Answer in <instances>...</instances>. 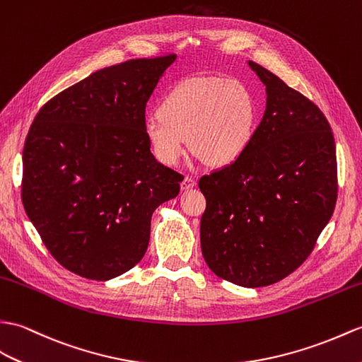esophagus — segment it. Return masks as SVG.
Listing matches in <instances>:
<instances>
[{"label": "esophagus", "mask_w": 362, "mask_h": 362, "mask_svg": "<svg viewBox=\"0 0 362 362\" xmlns=\"http://www.w3.org/2000/svg\"><path fill=\"white\" fill-rule=\"evenodd\" d=\"M194 187H196V180L192 179V177H189V175H185V179H183L182 183H180V188H182L183 191H188V189L194 188Z\"/></svg>", "instance_id": "obj_1"}]
</instances>
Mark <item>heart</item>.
<instances>
[{
    "mask_svg": "<svg viewBox=\"0 0 362 362\" xmlns=\"http://www.w3.org/2000/svg\"><path fill=\"white\" fill-rule=\"evenodd\" d=\"M257 111L248 88L234 78H189L173 88L145 119L151 153L165 166L179 165L192 151L211 166H225L245 153L255 137Z\"/></svg>",
    "mask_w": 362,
    "mask_h": 362,
    "instance_id": "b5f03b06",
    "label": "heart"
}]
</instances>
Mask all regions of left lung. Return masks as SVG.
Here are the masks:
<instances>
[{
	"instance_id": "8db88e82",
	"label": "left lung",
	"mask_w": 362,
	"mask_h": 362,
	"mask_svg": "<svg viewBox=\"0 0 362 362\" xmlns=\"http://www.w3.org/2000/svg\"><path fill=\"white\" fill-rule=\"evenodd\" d=\"M267 106L236 162L202 175V255L211 272L240 287L279 282L312 253L338 197L333 132L312 100L248 62Z\"/></svg>"
}]
</instances>
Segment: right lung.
Wrapping results in <instances>:
<instances>
[{
	"label": "right lung",
	"mask_w": 362,
	"mask_h": 362,
	"mask_svg": "<svg viewBox=\"0 0 362 362\" xmlns=\"http://www.w3.org/2000/svg\"><path fill=\"white\" fill-rule=\"evenodd\" d=\"M175 55L136 58L90 74L40 109L23 149L21 199L66 270L109 281L146 253L151 216L182 175L156 160L145 109Z\"/></svg>",
	"instance_id": "right-lung-1"
}]
</instances>
